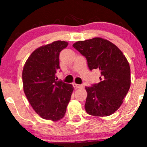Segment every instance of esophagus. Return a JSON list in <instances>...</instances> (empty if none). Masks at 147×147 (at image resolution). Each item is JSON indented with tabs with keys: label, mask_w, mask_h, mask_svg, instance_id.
Wrapping results in <instances>:
<instances>
[{
	"label": "esophagus",
	"mask_w": 147,
	"mask_h": 147,
	"mask_svg": "<svg viewBox=\"0 0 147 147\" xmlns=\"http://www.w3.org/2000/svg\"><path fill=\"white\" fill-rule=\"evenodd\" d=\"M73 87H75V88H80V87H82V86L81 85V84H75V83H74Z\"/></svg>",
	"instance_id": "34e87169"
}]
</instances>
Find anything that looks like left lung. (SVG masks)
Wrapping results in <instances>:
<instances>
[{"label":"left lung","instance_id":"1","mask_svg":"<svg viewBox=\"0 0 147 147\" xmlns=\"http://www.w3.org/2000/svg\"><path fill=\"white\" fill-rule=\"evenodd\" d=\"M72 46L85 57L90 70L97 69L101 74L100 82L86 87V112L95 117L112 115L129 90L130 67L127 58L116 45L100 38L78 41Z\"/></svg>","mask_w":147,"mask_h":147}]
</instances>
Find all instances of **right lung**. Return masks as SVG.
Wrapping results in <instances>:
<instances>
[{"label":"right lung","instance_id":"add662e5","mask_svg":"<svg viewBox=\"0 0 147 147\" xmlns=\"http://www.w3.org/2000/svg\"><path fill=\"white\" fill-rule=\"evenodd\" d=\"M68 43L55 41L32 52L23 70V90L32 107L45 119L58 121L65 116L73 91L72 84L57 81L60 53Z\"/></svg>","mask_w":147,"mask_h":147}]
</instances>
